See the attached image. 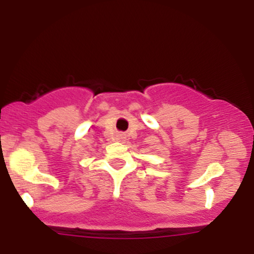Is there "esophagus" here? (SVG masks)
Here are the masks:
<instances>
[{
    "instance_id": "34e87169",
    "label": "esophagus",
    "mask_w": 254,
    "mask_h": 254,
    "mask_svg": "<svg viewBox=\"0 0 254 254\" xmlns=\"http://www.w3.org/2000/svg\"><path fill=\"white\" fill-rule=\"evenodd\" d=\"M119 138H122V139H123V138H124V136H122V135H121V136H119Z\"/></svg>"
}]
</instances>
